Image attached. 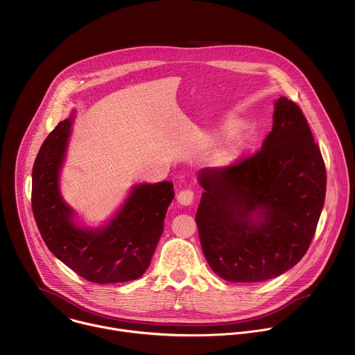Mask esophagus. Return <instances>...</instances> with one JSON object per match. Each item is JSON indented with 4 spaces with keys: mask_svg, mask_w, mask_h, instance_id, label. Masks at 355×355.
Wrapping results in <instances>:
<instances>
[{
    "mask_svg": "<svg viewBox=\"0 0 355 355\" xmlns=\"http://www.w3.org/2000/svg\"><path fill=\"white\" fill-rule=\"evenodd\" d=\"M177 200L182 206H189L193 202V192L189 189H184L177 195Z\"/></svg>",
    "mask_w": 355,
    "mask_h": 355,
    "instance_id": "1",
    "label": "esophagus"
}]
</instances>
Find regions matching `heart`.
<instances>
[{
	"label": "heart",
	"mask_w": 355,
	"mask_h": 355,
	"mask_svg": "<svg viewBox=\"0 0 355 355\" xmlns=\"http://www.w3.org/2000/svg\"><path fill=\"white\" fill-rule=\"evenodd\" d=\"M240 125H241V121L237 120V118H230V120H227L221 125L218 135L220 137H228L234 130H237ZM255 142H257L255 130L250 125H243L239 131H236L232 136L230 137L228 144H227V146L223 152V160L225 163H232L237 159L245 156L254 148Z\"/></svg>",
	"instance_id": "b5f03b06"
}]
</instances>
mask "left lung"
Masks as SVG:
<instances>
[{"label":"left lung","mask_w":355,"mask_h":355,"mask_svg":"<svg viewBox=\"0 0 355 355\" xmlns=\"http://www.w3.org/2000/svg\"><path fill=\"white\" fill-rule=\"evenodd\" d=\"M195 216L210 269L232 283L275 279L309 248L326 195V168L301 108L282 96L262 149L198 173Z\"/></svg>","instance_id":"1"}]
</instances>
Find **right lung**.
<instances>
[{"mask_svg":"<svg viewBox=\"0 0 355 355\" xmlns=\"http://www.w3.org/2000/svg\"><path fill=\"white\" fill-rule=\"evenodd\" d=\"M73 121L75 111L50 132L33 164L32 209L42 239L55 258L92 283L139 279L163 234L173 182L135 184L107 223L83 224L60 189Z\"/></svg>","mask_w":355,"mask_h":355,"instance_id":"1","label":"right lung"}]
</instances>
